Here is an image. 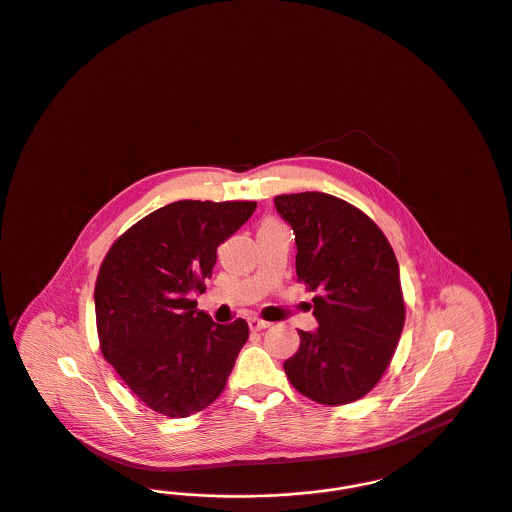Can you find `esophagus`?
I'll return each mask as SVG.
<instances>
[{"instance_id": "obj_1", "label": "esophagus", "mask_w": 512, "mask_h": 512, "mask_svg": "<svg viewBox=\"0 0 512 512\" xmlns=\"http://www.w3.org/2000/svg\"><path fill=\"white\" fill-rule=\"evenodd\" d=\"M247 323H249V329H251V331H263V329H267V327L271 325L269 321H263V319H259V317H249Z\"/></svg>"}]
</instances>
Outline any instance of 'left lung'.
I'll list each match as a JSON object with an SVG mask.
<instances>
[{
    "mask_svg": "<svg viewBox=\"0 0 512 512\" xmlns=\"http://www.w3.org/2000/svg\"><path fill=\"white\" fill-rule=\"evenodd\" d=\"M294 230L296 275L317 296L315 331H298L300 349L284 372L300 394L345 405L368 394L386 372L405 323L394 249L353 204L325 193L275 197Z\"/></svg>",
    "mask_w": 512,
    "mask_h": 512,
    "instance_id": "8db88e82",
    "label": "left lung"
}]
</instances>
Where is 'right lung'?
Segmentation results:
<instances>
[{
	"label": "right lung",
	"instance_id": "obj_1",
	"mask_svg": "<svg viewBox=\"0 0 512 512\" xmlns=\"http://www.w3.org/2000/svg\"><path fill=\"white\" fill-rule=\"evenodd\" d=\"M257 202L177 200L142 218L109 249L95 284L101 353L150 409L181 419L224 392L249 337L245 319L216 323L193 294L218 245Z\"/></svg>",
	"mask_w": 512,
	"mask_h": 512
}]
</instances>
